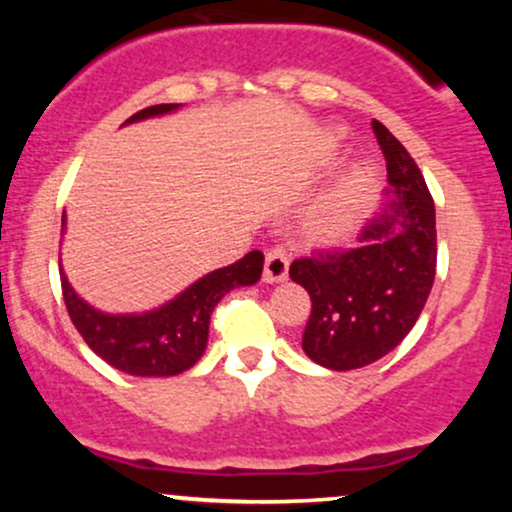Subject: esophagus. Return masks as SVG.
Listing matches in <instances>:
<instances>
[{
	"label": "esophagus",
	"instance_id": "34e87169",
	"mask_svg": "<svg viewBox=\"0 0 512 512\" xmlns=\"http://www.w3.org/2000/svg\"><path fill=\"white\" fill-rule=\"evenodd\" d=\"M289 274V252L281 248H272L264 257V281L267 284H279Z\"/></svg>",
	"mask_w": 512,
	"mask_h": 512
}]
</instances>
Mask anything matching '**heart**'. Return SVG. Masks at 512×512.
Wrapping results in <instances>:
<instances>
[{
  "label": "heart",
  "instance_id": "b5f03b06",
  "mask_svg": "<svg viewBox=\"0 0 512 512\" xmlns=\"http://www.w3.org/2000/svg\"><path fill=\"white\" fill-rule=\"evenodd\" d=\"M368 195V182L366 175H356L349 182H344L334 195H330L322 204V216L332 223V226L344 228L351 226L363 211Z\"/></svg>",
  "mask_w": 512,
  "mask_h": 512
}]
</instances>
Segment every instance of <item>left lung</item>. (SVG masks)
<instances>
[{
  "label": "left lung",
  "instance_id": "8db88e82",
  "mask_svg": "<svg viewBox=\"0 0 512 512\" xmlns=\"http://www.w3.org/2000/svg\"><path fill=\"white\" fill-rule=\"evenodd\" d=\"M373 132L390 182L383 209L354 248L313 252L289 269L313 301L303 351L330 370L390 354L416 325L436 279V207L424 175L383 122L373 120Z\"/></svg>",
  "mask_w": 512,
  "mask_h": 512
}]
</instances>
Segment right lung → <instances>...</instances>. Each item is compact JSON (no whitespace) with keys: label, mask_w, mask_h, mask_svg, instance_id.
<instances>
[{"label":"right lung","mask_w":512,"mask_h":512,"mask_svg":"<svg viewBox=\"0 0 512 512\" xmlns=\"http://www.w3.org/2000/svg\"><path fill=\"white\" fill-rule=\"evenodd\" d=\"M178 103H161L139 110L129 122L149 120L178 110ZM64 226V216H62ZM264 255L252 250L243 260L214 269L195 284L187 286L180 296L161 308L142 315H110L101 313L72 289L60 264L62 296L67 313L84 342L105 363L122 373L139 378H168L192 368L202 358L209 339V320L216 303L238 286H252L262 276Z\"/></svg>","instance_id":"add662e5"}]
</instances>
